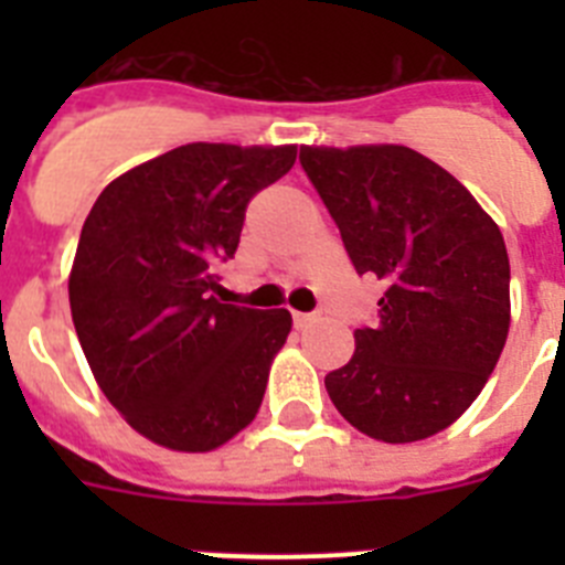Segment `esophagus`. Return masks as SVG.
Instances as JSON below:
<instances>
[{
  "instance_id": "1",
  "label": "esophagus",
  "mask_w": 565,
  "mask_h": 565,
  "mask_svg": "<svg viewBox=\"0 0 565 565\" xmlns=\"http://www.w3.org/2000/svg\"><path fill=\"white\" fill-rule=\"evenodd\" d=\"M319 319V313H294V328H299V331H306V328H311L313 322Z\"/></svg>"
}]
</instances>
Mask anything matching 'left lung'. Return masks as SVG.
Here are the masks:
<instances>
[{
  "label": "left lung",
  "instance_id": "1",
  "mask_svg": "<svg viewBox=\"0 0 565 565\" xmlns=\"http://www.w3.org/2000/svg\"><path fill=\"white\" fill-rule=\"evenodd\" d=\"M356 274L384 282L379 319L326 376L364 436L422 441L476 402L509 333V257L495 221L447 169L407 147H302Z\"/></svg>",
  "mask_w": 565,
  "mask_h": 565
}]
</instances>
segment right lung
<instances>
[{
	"label": "right lung",
	"instance_id": "obj_1",
	"mask_svg": "<svg viewBox=\"0 0 565 565\" xmlns=\"http://www.w3.org/2000/svg\"><path fill=\"white\" fill-rule=\"evenodd\" d=\"M297 161V147L186 143L109 183L84 221L70 311L93 376L149 441L209 452L259 411L286 308L212 297L246 206Z\"/></svg>",
	"mask_w": 565,
	"mask_h": 565
}]
</instances>
